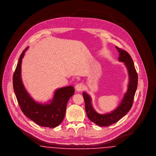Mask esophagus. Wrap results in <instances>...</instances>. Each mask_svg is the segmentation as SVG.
Returning a JSON list of instances; mask_svg holds the SVG:
<instances>
[{"mask_svg":"<svg viewBox=\"0 0 156 156\" xmlns=\"http://www.w3.org/2000/svg\"><path fill=\"white\" fill-rule=\"evenodd\" d=\"M83 88H84L83 85L82 83H78V84L76 85V86H75V89H76V90L78 91V92H80V91L82 90L83 89Z\"/></svg>","mask_w":156,"mask_h":156,"instance_id":"esophagus-1","label":"esophagus"}]
</instances>
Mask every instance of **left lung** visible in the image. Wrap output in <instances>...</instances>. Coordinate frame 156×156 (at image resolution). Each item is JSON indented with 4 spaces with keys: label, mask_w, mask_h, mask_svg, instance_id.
Listing matches in <instances>:
<instances>
[{
    "label": "left lung",
    "mask_w": 156,
    "mask_h": 156,
    "mask_svg": "<svg viewBox=\"0 0 156 156\" xmlns=\"http://www.w3.org/2000/svg\"><path fill=\"white\" fill-rule=\"evenodd\" d=\"M119 52V61L124 62L129 76V82L127 92L118 107L109 113L99 114L92 105L91 98L85 92H83V98L85 104V111L89 120L99 126H108L117 122L125 116L132 106L134 97L137 88L138 76L135 69L133 61L129 53L124 50L115 46Z\"/></svg>",
    "instance_id": "left-lung-1"
}]
</instances>
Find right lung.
Here are the masks:
<instances>
[{
	"label": "right lung",
	"mask_w": 156,
	"mask_h": 156,
	"mask_svg": "<svg viewBox=\"0 0 156 156\" xmlns=\"http://www.w3.org/2000/svg\"><path fill=\"white\" fill-rule=\"evenodd\" d=\"M28 48L22 53L13 74V84L16 97L22 111L27 118L39 126L55 127L64 118L68 101L74 95V88L73 86L59 88L54 92L50 103L36 102L25 89L21 76L22 58Z\"/></svg>",
	"instance_id": "obj_1"
}]
</instances>
